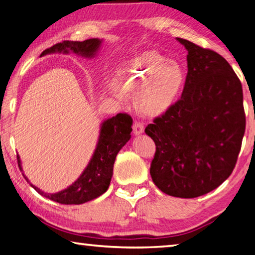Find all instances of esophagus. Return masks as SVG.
<instances>
[{
    "instance_id": "1",
    "label": "esophagus",
    "mask_w": 255,
    "mask_h": 255,
    "mask_svg": "<svg viewBox=\"0 0 255 255\" xmlns=\"http://www.w3.org/2000/svg\"><path fill=\"white\" fill-rule=\"evenodd\" d=\"M132 131H133V135H136V136L143 133L144 132V125L139 122H135L132 126Z\"/></svg>"
}]
</instances>
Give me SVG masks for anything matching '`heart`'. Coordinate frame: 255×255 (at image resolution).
I'll use <instances>...</instances> for the list:
<instances>
[{"mask_svg": "<svg viewBox=\"0 0 255 255\" xmlns=\"http://www.w3.org/2000/svg\"><path fill=\"white\" fill-rule=\"evenodd\" d=\"M118 83L124 91L137 93L141 112L150 117L163 115L174 105L184 84V73L178 63L157 51H146L129 59L118 72ZM120 100L122 90L114 89Z\"/></svg>", "mask_w": 255, "mask_h": 255, "instance_id": "b5f03b06", "label": "heart"}]
</instances>
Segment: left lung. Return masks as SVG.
<instances>
[{"instance_id": "8db88e82", "label": "left lung", "mask_w": 255, "mask_h": 255, "mask_svg": "<svg viewBox=\"0 0 255 255\" xmlns=\"http://www.w3.org/2000/svg\"><path fill=\"white\" fill-rule=\"evenodd\" d=\"M176 40L188 50V74L180 100L145 128L156 145L149 172L166 195L196 198L234 170L245 131L243 90L221 55Z\"/></svg>"}]
</instances>
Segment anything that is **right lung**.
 <instances>
[{"mask_svg":"<svg viewBox=\"0 0 255 255\" xmlns=\"http://www.w3.org/2000/svg\"><path fill=\"white\" fill-rule=\"evenodd\" d=\"M102 39H98V38L86 39L84 41L65 40L44 50L41 55L55 53L70 54L72 51L82 57L93 58L100 49ZM131 126L132 119L127 114H118L115 117L105 120L101 124L97 147L94 149L89 164L75 182L62 191L47 193L30 183L27 176L22 173L24 179L38 193L50 200L59 202V204L81 205L96 199L103 195L109 188L116 156L119 150L130 139V132L132 130ZM16 157H18L20 170L23 172L19 155Z\"/></svg>","mask_w":255,"mask_h":255,"instance_id":"obj_1","label":"right lung"}]
</instances>
